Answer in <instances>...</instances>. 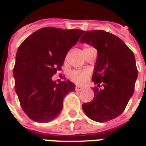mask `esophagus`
<instances>
[{
  "mask_svg": "<svg viewBox=\"0 0 146 146\" xmlns=\"http://www.w3.org/2000/svg\"><path fill=\"white\" fill-rule=\"evenodd\" d=\"M82 89H83V88L82 87V86H75V90H76V91H81Z\"/></svg>",
  "mask_w": 146,
  "mask_h": 146,
  "instance_id": "34e87169",
  "label": "esophagus"
}]
</instances>
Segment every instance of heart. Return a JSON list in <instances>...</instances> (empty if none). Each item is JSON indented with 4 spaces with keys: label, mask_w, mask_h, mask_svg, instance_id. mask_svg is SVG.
Segmentation results:
<instances>
[{
    "label": "heart",
    "mask_w": 146,
    "mask_h": 146,
    "mask_svg": "<svg viewBox=\"0 0 146 146\" xmlns=\"http://www.w3.org/2000/svg\"><path fill=\"white\" fill-rule=\"evenodd\" d=\"M89 48V47H86L84 49ZM88 72L86 71H71L69 75V77L71 78L72 82H74L75 83L77 84H80L82 82L85 81V79L87 78Z\"/></svg>",
    "instance_id": "b5f03b06"
}]
</instances>
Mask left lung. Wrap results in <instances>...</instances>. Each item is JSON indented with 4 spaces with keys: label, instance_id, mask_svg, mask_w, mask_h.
<instances>
[{
    "label": "left lung",
    "instance_id": "1",
    "mask_svg": "<svg viewBox=\"0 0 146 146\" xmlns=\"http://www.w3.org/2000/svg\"><path fill=\"white\" fill-rule=\"evenodd\" d=\"M80 42L98 50L92 81L103 89L94 88V98L82 104L90 119L104 123L124 111L134 91L137 70L133 52L117 36L104 31H89Z\"/></svg>",
    "mask_w": 146,
    "mask_h": 146
}]
</instances>
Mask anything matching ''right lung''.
I'll use <instances>...</instances> for the list:
<instances>
[{"mask_svg": "<svg viewBox=\"0 0 146 146\" xmlns=\"http://www.w3.org/2000/svg\"><path fill=\"white\" fill-rule=\"evenodd\" d=\"M84 33L82 30L44 27L19 45L13 69L15 90L23 110L32 120L48 123L63 108V101L75 85L69 80L60 83L52 79L69 49Z\"/></svg>", "mask_w": 146, "mask_h": 146, "instance_id": "obj_1", "label": "right lung"}]
</instances>
